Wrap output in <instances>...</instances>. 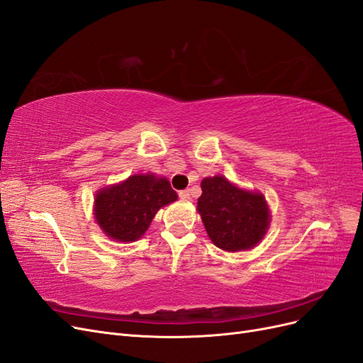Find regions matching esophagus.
<instances>
[{
    "mask_svg": "<svg viewBox=\"0 0 363 363\" xmlns=\"http://www.w3.org/2000/svg\"><path fill=\"white\" fill-rule=\"evenodd\" d=\"M179 197L184 199V201H190V190H182V191H179Z\"/></svg>",
    "mask_w": 363,
    "mask_h": 363,
    "instance_id": "1",
    "label": "esophagus"
}]
</instances>
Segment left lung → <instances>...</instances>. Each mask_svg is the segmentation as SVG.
Returning <instances> with one entry per match:
<instances>
[{
  "instance_id": "obj_1",
  "label": "left lung",
  "mask_w": 363,
  "mask_h": 363,
  "mask_svg": "<svg viewBox=\"0 0 363 363\" xmlns=\"http://www.w3.org/2000/svg\"><path fill=\"white\" fill-rule=\"evenodd\" d=\"M197 211L208 237L226 252L249 250L270 226V211L262 193L238 189L225 177L205 178Z\"/></svg>"
}]
</instances>
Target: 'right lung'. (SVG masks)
<instances>
[{
	"instance_id": "add662e5",
	"label": "right lung",
	"mask_w": 363,
	"mask_h": 363,
	"mask_svg": "<svg viewBox=\"0 0 363 363\" xmlns=\"http://www.w3.org/2000/svg\"><path fill=\"white\" fill-rule=\"evenodd\" d=\"M177 199V191L166 178L152 173L133 174L96 193L95 218L105 235L130 242L143 235L160 208Z\"/></svg>"
}]
</instances>
